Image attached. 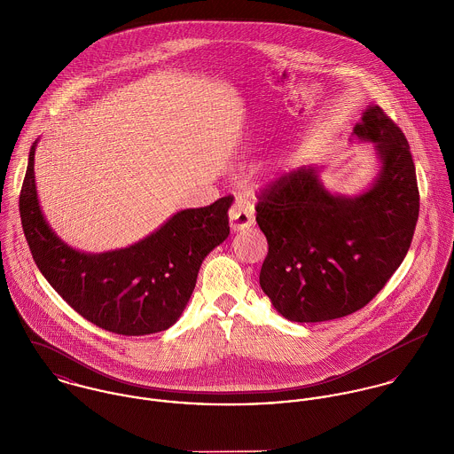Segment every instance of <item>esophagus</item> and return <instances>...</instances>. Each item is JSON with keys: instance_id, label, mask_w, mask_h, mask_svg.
<instances>
[{"instance_id": "obj_1", "label": "esophagus", "mask_w": 454, "mask_h": 454, "mask_svg": "<svg viewBox=\"0 0 454 454\" xmlns=\"http://www.w3.org/2000/svg\"><path fill=\"white\" fill-rule=\"evenodd\" d=\"M229 220H231V229L234 232L250 229L255 223V213L252 202L245 195H238L231 211H229Z\"/></svg>"}]
</instances>
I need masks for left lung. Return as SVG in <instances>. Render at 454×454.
Returning <instances> with one entry per match:
<instances>
[{
    "instance_id": "left-lung-1",
    "label": "left lung",
    "mask_w": 454,
    "mask_h": 454,
    "mask_svg": "<svg viewBox=\"0 0 454 454\" xmlns=\"http://www.w3.org/2000/svg\"><path fill=\"white\" fill-rule=\"evenodd\" d=\"M353 136L372 143L380 162L364 192H330L320 169L301 168L260 195L257 223L269 245L260 286L290 322H328L362 309L411 247L419 192L403 132L371 105Z\"/></svg>"
}]
</instances>
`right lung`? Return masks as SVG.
<instances>
[{"instance_id": "obj_1", "label": "right lung", "mask_w": 454, "mask_h": 454, "mask_svg": "<svg viewBox=\"0 0 454 454\" xmlns=\"http://www.w3.org/2000/svg\"><path fill=\"white\" fill-rule=\"evenodd\" d=\"M33 143L19 209L40 272L85 320L121 335H146L182 317L206 255L229 236L232 195L182 209L141 241L103 254L71 248L49 225L35 184Z\"/></svg>"}]
</instances>
